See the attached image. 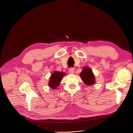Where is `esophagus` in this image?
Masks as SVG:
<instances>
[{
  "label": "esophagus",
  "instance_id": "1",
  "mask_svg": "<svg viewBox=\"0 0 133 133\" xmlns=\"http://www.w3.org/2000/svg\"><path fill=\"white\" fill-rule=\"evenodd\" d=\"M69 72L71 74H74L75 73V69L74 68H71L69 69Z\"/></svg>",
  "mask_w": 133,
  "mask_h": 133
}]
</instances>
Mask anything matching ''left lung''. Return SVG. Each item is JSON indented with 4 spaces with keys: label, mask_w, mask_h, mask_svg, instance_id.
I'll return each instance as SVG.
<instances>
[{
    "label": "left lung",
    "mask_w": 133,
    "mask_h": 133,
    "mask_svg": "<svg viewBox=\"0 0 133 133\" xmlns=\"http://www.w3.org/2000/svg\"><path fill=\"white\" fill-rule=\"evenodd\" d=\"M80 75L83 82L86 85L92 86L95 84V75L90 68L88 67H83Z\"/></svg>",
    "instance_id": "1"
}]
</instances>
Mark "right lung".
<instances>
[{"mask_svg":"<svg viewBox=\"0 0 133 133\" xmlns=\"http://www.w3.org/2000/svg\"><path fill=\"white\" fill-rule=\"evenodd\" d=\"M66 75V73L64 72L56 71H54L51 74L50 78V80H49V87L53 89H57V87L59 86L62 79Z\"/></svg>","mask_w":133,"mask_h":133,"instance_id":"obj_1","label":"right lung"}]
</instances>
